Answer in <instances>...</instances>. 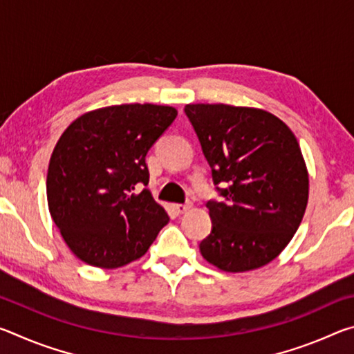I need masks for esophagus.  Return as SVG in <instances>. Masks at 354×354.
Here are the masks:
<instances>
[{"instance_id":"34e87169","label":"esophagus","mask_w":354,"mask_h":354,"mask_svg":"<svg viewBox=\"0 0 354 354\" xmlns=\"http://www.w3.org/2000/svg\"><path fill=\"white\" fill-rule=\"evenodd\" d=\"M190 207H192V206L189 205V203H185V205H175V206H173V209H175V212H176V214H184V212H187Z\"/></svg>"}]
</instances>
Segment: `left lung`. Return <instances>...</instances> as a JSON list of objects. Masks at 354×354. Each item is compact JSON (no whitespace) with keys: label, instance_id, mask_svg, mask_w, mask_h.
<instances>
[{"label":"left lung","instance_id":"8db88e82","mask_svg":"<svg viewBox=\"0 0 354 354\" xmlns=\"http://www.w3.org/2000/svg\"><path fill=\"white\" fill-rule=\"evenodd\" d=\"M184 112L221 196L206 205L212 231L200 243L203 257L232 273L266 266L290 242L306 211L309 176L297 137L254 107L187 104Z\"/></svg>","mask_w":354,"mask_h":354}]
</instances>
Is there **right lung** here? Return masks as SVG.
Returning a JSON list of instances; mask_svg holds the SVG:
<instances>
[{
  "mask_svg": "<svg viewBox=\"0 0 354 354\" xmlns=\"http://www.w3.org/2000/svg\"><path fill=\"white\" fill-rule=\"evenodd\" d=\"M176 115L170 106H109L76 118L57 140L48 207L65 243L88 266L117 268L139 259L169 223L147 189L145 158Z\"/></svg>",
  "mask_w": 354,
  "mask_h": 354,
  "instance_id": "obj_1",
  "label": "right lung"
}]
</instances>
